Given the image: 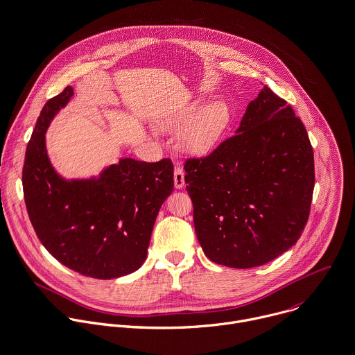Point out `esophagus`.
I'll list each match as a JSON object with an SVG mask.
<instances>
[{
  "instance_id": "esophagus-1",
  "label": "esophagus",
  "mask_w": 355,
  "mask_h": 355,
  "mask_svg": "<svg viewBox=\"0 0 355 355\" xmlns=\"http://www.w3.org/2000/svg\"><path fill=\"white\" fill-rule=\"evenodd\" d=\"M174 185H175L177 189H181L185 185L184 170L180 166H175V168H174Z\"/></svg>"
}]
</instances>
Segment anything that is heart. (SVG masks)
Masks as SVG:
<instances>
[{"instance_id": "1", "label": "heart", "mask_w": 355, "mask_h": 355, "mask_svg": "<svg viewBox=\"0 0 355 355\" xmlns=\"http://www.w3.org/2000/svg\"><path fill=\"white\" fill-rule=\"evenodd\" d=\"M231 123V110L224 101L203 103L202 99L188 101L162 114L156 128L162 132L178 134L180 149L189 156H206L224 137Z\"/></svg>"}]
</instances>
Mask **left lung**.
<instances>
[{"instance_id": "obj_1", "label": "left lung", "mask_w": 355, "mask_h": 355, "mask_svg": "<svg viewBox=\"0 0 355 355\" xmlns=\"http://www.w3.org/2000/svg\"><path fill=\"white\" fill-rule=\"evenodd\" d=\"M193 223L216 264L253 268L296 245L314 191L307 130L267 85L248 105L235 135L185 166Z\"/></svg>"}]
</instances>
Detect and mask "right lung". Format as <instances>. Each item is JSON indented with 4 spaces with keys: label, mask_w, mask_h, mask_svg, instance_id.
Returning <instances> with one entry per match:
<instances>
[{
    "label": "right lung",
    "mask_w": 355,
    "mask_h": 355,
    "mask_svg": "<svg viewBox=\"0 0 355 355\" xmlns=\"http://www.w3.org/2000/svg\"><path fill=\"white\" fill-rule=\"evenodd\" d=\"M73 95L66 87L37 119L23 164L24 202L40 242L60 264L85 277L113 279L145 263L157 213L174 188V167L170 159L120 157L98 175H60L48 156L45 134Z\"/></svg>",
    "instance_id": "1"
}]
</instances>
